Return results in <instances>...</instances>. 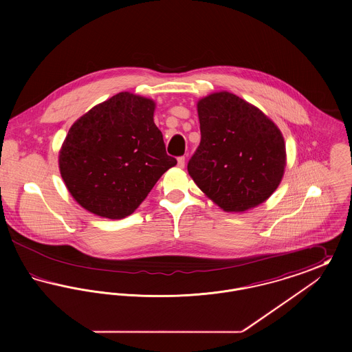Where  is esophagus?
<instances>
[{"label":"esophagus","mask_w":352,"mask_h":352,"mask_svg":"<svg viewBox=\"0 0 352 352\" xmlns=\"http://www.w3.org/2000/svg\"><path fill=\"white\" fill-rule=\"evenodd\" d=\"M178 168H184V157H179V158H178Z\"/></svg>","instance_id":"34e87169"}]
</instances>
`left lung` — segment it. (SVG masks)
I'll return each mask as SVG.
<instances>
[{
    "mask_svg": "<svg viewBox=\"0 0 352 352\" xmlns=\"http://www.w3.org/2000/svg\"><path fill=\"white\" fill-rule=\"evenodd\" d=\"M201 144L188 161L192 181L226 212L260 206L284 177V135L251 102L231 92L210 94L197 104Z\"/></svg>",
    "mask_w": 352,
    "mask_h": 352,
    "instance_id": "8db88e82",
    "label": "left lung"
}]
</instances>
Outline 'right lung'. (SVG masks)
Here are the masks:
<instances>
[{"mask_svg": "<svg viewBox=\"0 0 352 352\" xmlns=\"http://www.w3.org/2000/svg\"><path fill=\"white\" fill-rule=\"evenodd\" d=\"M154 111V100L120 92L72 124L59 151V170L87 211L101 218L129 217L177 165L166 154Z\"/></svg>", "mask_w": 352, "mask_h": 352, "instance_id": "1", "label": "right lung"}]
</instances>
